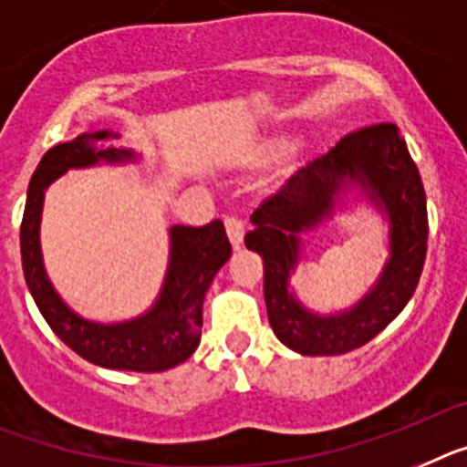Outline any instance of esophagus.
<instances>
[{
	"mask_svg": "<svg viewBox=\"0 0 467 467\" xmlns=\"http://www.w3.org/2000/svg\"><path fill=\"white\" fill-rule=\"evenodd\" d=\"M225 230H228V237H230V242H233L234 249H239V244L244 242L246 223L237 216H228L225 218Z\"/></svg>",
	"mask_w": 467,
	"mask_h": 467,
	"instance_id": "34e87169",
	"label": "esophagus"
}]
</instances>
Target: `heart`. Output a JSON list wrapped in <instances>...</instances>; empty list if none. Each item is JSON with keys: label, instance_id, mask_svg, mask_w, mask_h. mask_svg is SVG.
I'll return each mask as SVG.
<instances>
[{"label": "heart", "instance_id": "heart-1", "mask_svg": "<svg viewBox=\"0 0 467 467\" xmlns=\"http://www.w3.org/2000/svg\"><path fill=\"white\" fill-rule=\"evenodd\" d=\"M284 148V138L282 136H267L256 140V143H251L249 148L244 150V155H242V166H249V169H256V166L267 164L270 160L282 152Z\"/></svg>", "mask_w": 467, "mask_h": 467}]
</instances>
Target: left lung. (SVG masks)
<instances>
[{"label": "left lung", "instance_id": "obj_1", "mask_svg": "<svg viewBox=\"0 0 467 467\" xmlns=\"http://www.w3.org/2000/svg\"><path fill=\"white\" fill-rule=\"evenodd\" d=\"M348 182L362 184L391 221V258L374 290L350 311L315 316L295 301L288 277L303 229L330 215ZM246 249L263 258L267 319L284 346L301 355H343L379 336L419 286L428 249V206L420 173L395 124H374L340 138L336 148L298 169L251 216Z\"/></svg>", "mask_w": 467, "mask_h": 467}]
</instances>
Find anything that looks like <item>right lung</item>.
Wrapping results in <instances>:
<instances>
[{"instance_id":"add662e5","label":"right lung","mask_w":467,"mask_h":467,"mask_svg":"<svg viewBox=\"0 0 467 467\" xmlns=\"http://www.w3.org/2000/svg\"><path fill=\"white\" fill-rule=\"evenodd\" d=\"M117 133H82L70 143L54 145L39 161L27 188L20 223V256L27 289L54 334L87 362L121 371H166L185 362L202 338V303L216 273L233 254L223 221L202 228L173 225L171 258L157 303L145 315L121 324H96L79 317L60 301L47 277L39 249L44 192L67 169L99 161L136 160L131 150L100 148V140Z\"/></svg>"}]
</instances>
